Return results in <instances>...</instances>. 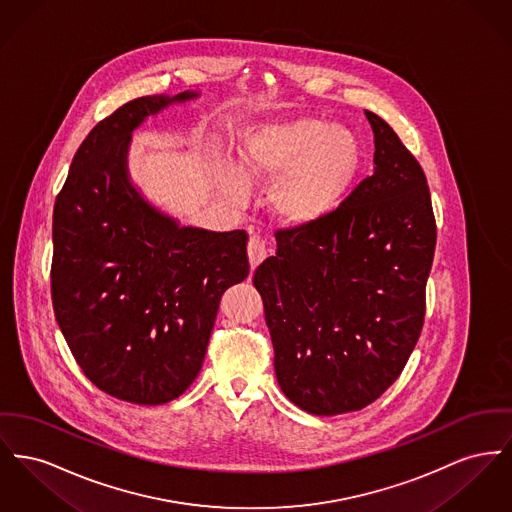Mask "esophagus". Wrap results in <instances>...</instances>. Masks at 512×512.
Listing matches in <instances>:
<instances>
[{
    "label": "esophagus",
    "instance_id": "34e87169",
    "mask_svg": "<svg viewBox=\"0 0 512 512\" xmlns=\"http://www.w3.org/2000/svg\"><path fill=\"white\" fill-rule=\"evenodd\" d=\"M267 243L263 238L251 234V238L247 241V257H249V265H251V271H255L265 259H267Z\"/></svg>",
    "mask_w": 512,
    "mask_h": 512
}]
</instances>
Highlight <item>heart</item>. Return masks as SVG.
I'll return each mask as SVG.
<instances>
[{"label": "heart", "mask_w": 512, "mask_h": 512, "mask_svg": "<svg viewBox=\"0 0 512 512\" xmlns=\"http://www.w3.org/2000/svg\"><path fill=\"white\" fill-rule=\"evenodd\" d=\"M363 147L358 135L317 118L261 123L245 133L238 170L226 166L220 189L240 199L245 183H267V207L290 228H309L338 211L360 178Z\"/></svg>", "instance_id": "heart-1"}]
</instances>
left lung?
I'll return each mask as SVG.
<instances>
[{
	"instance_id": "8db88e82",
	"label": "left lung",
	"mask_w": 512,
	"mask_h": 512,
	"mask_svg": "<svg viewBox=\"0 0 512 512\" xmlns=\"http://www.w3.org/2000/svg\"><path fill=\"white\" fill-rule=\"evenodd\" d=\"M373 176L327 220L276 232L253 274L282 392L313 416L356 412L402 373L423 327L435 216L425 174L373 112Z\"/></svg>"
}]
</instances>
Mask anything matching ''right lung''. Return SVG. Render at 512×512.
Returning a JSON list of instances; mask_svg holds the SVG:
<instances>
[{
    "label": "right lung",
    "mask_w": 512,
    "mask_h": 512,
    "mask_svg": "<svg viewBox=\"0 0 512 512\" xmlns=\"http://www.w3.org/2000/svg\"><path fill=\"white\" fill-rule=\"evenodd\" d=\"M197 96H141L100 121L54 207L52 303L65 342L92 385L141 406L189 389L222 294L249 274L243 230L180 226L129 176L131 133Z\"/></svg>",
    "instance_id": "obj_1"
}]
</instances>
